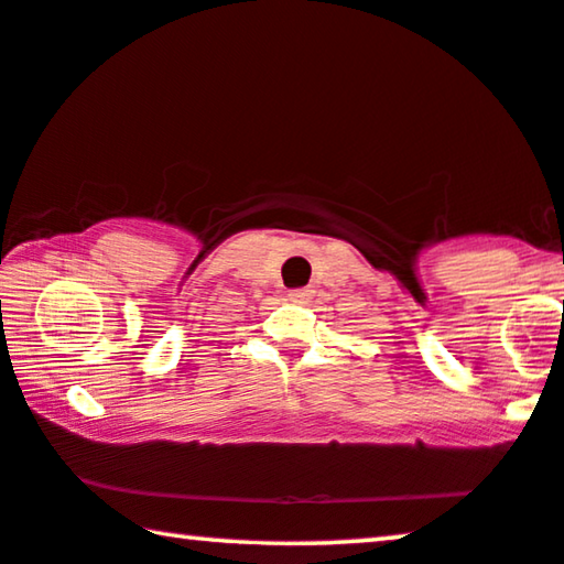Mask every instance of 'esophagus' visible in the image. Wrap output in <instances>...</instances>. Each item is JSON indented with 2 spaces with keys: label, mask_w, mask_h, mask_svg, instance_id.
Wrapping results in <instances>:
<instances>
[{
  "label": "esophagus",
  "mask_w": 564,
  "mask_h": 564,
  "mask_svg": "<svg viewBox=\"0 0 564 564\" xmlns=\"http://www.w3.org/2000/svg\"><path fill=\"white\" fill-rule=\"evenodd\" d=\"M311 289H293V291H289V299L293 301V304H306V301L311 299Z\"/></svg>",
  "instance_id": "esophagus-1"
}]
</instances>
